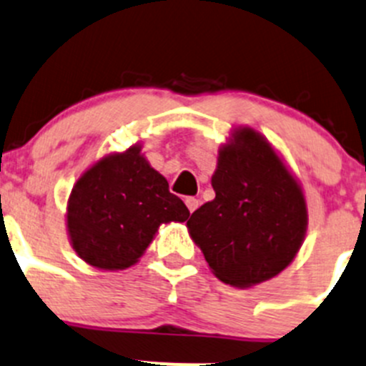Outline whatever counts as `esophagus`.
Here are the masks:
<instances>
[{
	"instance_id": "1",
	"label": "esophagus",
	"mask_w": 366,
	"mask_h": 366,
	"mask_svg": "<svg viewBox=\"0 0 366 366\" xmlns=\"http://www.w3.org/2000/svg\"><path fill=\"white\" fill-rule=\"evenodd\" d=\"M185 204L190 210V214H192V212L199 207V199H196V197H185Z\"/></svg>"
}]
</instances>
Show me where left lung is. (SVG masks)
<instances>
[{
    "mask_svg": "<svg viewBox=\"0 0 366 366\" xmlns=\"http://www.w3.org/2000/svg\"><path fill=\"white\" fill-rule=\"evenodd\" d=\"M212 187L215 199L197 208L187 228L219 280L252 287L293 262L307 232V204L262 134L233 131L219 149Z\"/></svg>",
    "mask_w": 366,
    "mask_h": 366,
    "instance_id": "8db88e82",
    "label": "left lung"
}]
</instances>
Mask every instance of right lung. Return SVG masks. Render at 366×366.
Segmentation results:
<instances>
[{
	"mask_svg": "<svg viewBox=\"0 0 366 366\" xmlns=\"http://www.w3.org/2000/svg\"><path fill=\"white\" fill-rule=\"evenodd\" d=\"M190 212L169 192L165 177L152 169L142 145L113 152L93 163L73 187L66 228L76 255L106 271L134 266L156 232L167 222H185Z\"/></svg>",
	"mask_w": 366,
	"mask_h": 366,
	"instance_id": "1",
	"label": "right lung"
}]
</instances>
